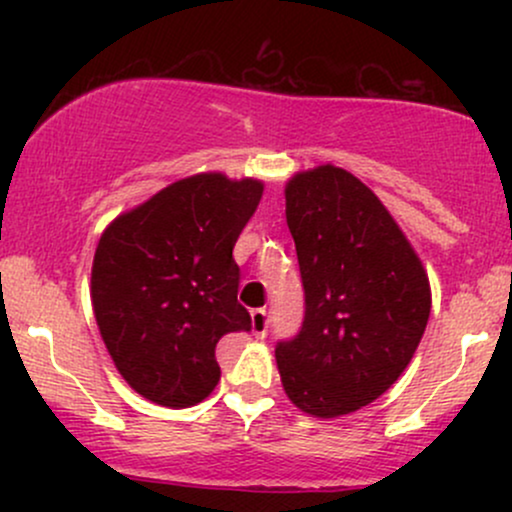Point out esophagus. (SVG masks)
<instances>
[{
    "label": "esophagus",
    "mask_w": 512,
    "mask_h": 512,
    "mask_svg": "<svg viewBox=\"0 0 512 512\" xmlns=\"http://www.w3.org/2000/svg\"><path fill=\"white\" fill-rule=\"evenodd\" d=\"M267 330H269V313L264 308L260 310H252V334H255L257 339H264L267 337Z\"/></svg>",
    "instance_id": "1"
}]
</instances>
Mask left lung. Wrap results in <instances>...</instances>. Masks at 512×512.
<instances>
[{
	"label": "left lung",
	"mask_w": 512,
	"mask_h": 512,
	"mask_svg": "<svg viewBox=\"0 0 512 512\" xmlns=\"http://www.w3.org/2000/svg\"><path fill=\"white\" fill-rule=\"evenodd\" d=\"M284 195L305 317L276 346V368L298 409L337 419L378 399L409 366L431 315V284L385 204L349 170H301Z\"/></svg>",
	"instance_id": "8db88e82"
}]
</instances>
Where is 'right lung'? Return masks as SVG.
Masks as SVG:
<instances>
[{
  "mask_svg": "<svg viewBox=\"0 0 512 512\" xmlns=\"http://www.w3.org/2000/svg\"><path fill=\"white\" fill-rule=\"evenodd\" d=\"M264 192L255 178L197 173L108 223L91 269V303L115 368L170 409L219 385L216 344L248 332L233 245Z\"/></svg>",
  "mask_w": 512,
  "mask_h": 512,
  "instance_id": "obj_1",
  "label": "right lung"
}]
</instances>
